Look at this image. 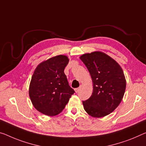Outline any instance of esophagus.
<instances>
[{
	"mask_svg": "<svg viewBox=\"0 0 146 146\" xmlns=\"http://www.w3.org/2000/svg\"><path fill=\"white\" fill-rule=\"evenodd\" d=\"M80 88H76V89H75L74 90H75L76 93H78V92H79V91H80Z\"/></svg>",
	"mask_w": 146,
	"mask_h": 146,
	"instance_id": "obj_1",
	"label": "esophagus"
}]
</instances>
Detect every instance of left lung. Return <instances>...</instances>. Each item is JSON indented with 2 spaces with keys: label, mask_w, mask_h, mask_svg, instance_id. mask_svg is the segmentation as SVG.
<instances>
[{
  "label": "left lung",
  "mask_w": 146,
  "mask_h": 146,
  "mask_svg": "<svg viewBox=\"0 0 146 146\" xmlns=\"http://www.w3.org/2000/svg\"><path fill=\"white\" fill-rule=\"evenodd\" d=\"M93 82L92 95L83 101L89 115L102 117L115 110L121 102L126 89L123 69L111 57L102 51H93L80 56Z\"/></svg>",
  "instance_id": "obj_1"
}]
</instances>
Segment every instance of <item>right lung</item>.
I'll return each instance as SVG.
<instances>
[{"label":"right lung","instance_id":"obj_1","mask_svg":"<svg viewBox=\"0 0 146 146\" xmlns=\"http://www.w3.org/2000/svg\"><path fill=\"white\" fill-rule=\"evenodd\" d=\"M68 62L66 55H59L42 62L35 68L29 95L33 106L40 113L48 116L58 115L74 93L64 73Z\"/></svg>","mask_w":146,"mask_h":146}]
</instances>
